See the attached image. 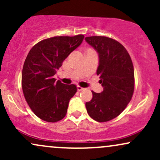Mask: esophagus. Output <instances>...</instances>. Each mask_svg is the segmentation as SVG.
Instances as JSON below:
<instances>
[{
  "mask_svg": "<svg viewBox=\"0 0 160 160\" xmlns=\"http://www.w3.org/2000/svg\"><path fill=\"white\" fill-rule=\"evenodd\" d=\"M83 89H84V88H82L80 86H78V91H82V90H83Z\"/></svg>",
  "mask_w": 160,
  "mask_h": 160,
  "instance_id": "esophagus-1",
  "label": "esophagus"
}]
</instances>
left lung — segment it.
<instances>
[{"mask_svg":"<svg viewBox=\"0 0 160 160\" xmlns=\"http://www.w3.org/2000/svg\"><path fill=\"white\" fill-rule=\"evenodd\" d=\"M85 40L98 54L96 73L103 86L101 93L92 92L86 111L95 121L108 122L120 115L131 101L135 87L133 64L127 50L117 40L104 36L86 37Z\"/></svg>","mask_w":160,"mask_h":160,"instance_id":"8db88e82","label":"left lung"}]
</instances>
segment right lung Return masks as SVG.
Wrapping results in <instances>:
<instances>
[{
    "label": "right lung",
    "instance_id": "1",
    "mask_svg": "<svg viewBox=\"0 0 160 160\" xmlns=\"http://www.w3.org/2000/svg\"><path fill=\"white\" fill-rule=\"evenodd\" d=\"M83 38L82 34L47 38L29 51L22 73V87L28 106L41 120L56 122L65 117L70 99L78 89L74 84L56 81L53 76Z\"/></svg>",
    "mask_w": 160,
    "mask_h": 160
}]
</instances>
